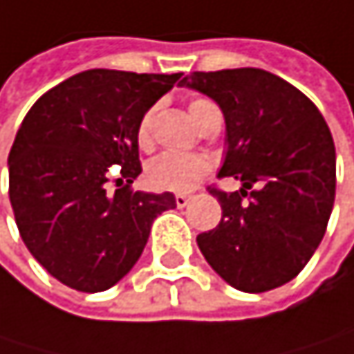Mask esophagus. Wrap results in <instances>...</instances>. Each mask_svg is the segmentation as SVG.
I'll return each instance as SVG.
<instances>
[{
  "label": "esophagus",
  "instance_id": "34e87169",
  "mask_svg": "<svg viewBox=\"0 0 354 354\" xmlns=\"http://www.w3.org/2000/svg\"><path fill=\"white\" fill-rule=\"evenodd\" d=\"M189 201H191V197L189 195H176V205H178V207H187L189 205Z\"/></svg>",
  "mask_w": 354,
  "mask_h": 354
}]
</instances>
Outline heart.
<instances>
[{
    "mask_svg": "<svg viewBox=\"0 0 354 354\" xmlns=\"http://www.w3.org/2000/svg\"><path fill=\"white\" fill-rule=\"evenodd\" d=\"M189 111L201 128L212 117L220 115L218 106L207 98H193L189 104ZM155 115H157V106H151L149 111L142 113L136 125V140H138V147L145 151L153 147ZM209 169H212V163L203 155L161 153L147 165V180L155 191L189 193L205 178Z\"/></svg>",
    "mask_w": 354,
    "mask_h": 354,
    "instance_id": "obj_1",
    "label": "heart"
}]
</instances>
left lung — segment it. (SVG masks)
<instances>
[{"instance_id": "obj_1", "label": "left lung", "mask_w": 354, "mask_h": 354, "mask_svg": "<svg viewBox=\"0 0 354 354\" xmlns=\"http://www.w3.org/2000/svg\"><path fill=\"white\" fill-rule=\"evenodd\" d=\"M183 86L222 109L229 151L218 178L243 183L235 193L207 187L222 218L197 237L201 254L248 294L292 281L319 248L336 197V147L321 111L286 80L252 66L195 71Z\"/></svg>"}]
</instances>
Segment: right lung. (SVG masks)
I'll return each mask as SVG.
<instances>
[{
  "label": "right lung",
  "mask_w": 354,
  "mask_h": 354,
  "mask_svg": "<svg viewBox=\"0 0 354 354\" xmlns=\"http://www.w3.org/2000/svg\"><path fill=\"white\" fill-rule=\"evenodd\" d=\"M183 73L92 68L48 90L12 145L10 203L33 258L71 290L113 288L138 262L171 193L132 189L142 171L136 125ZM119 173L122 189L108 191Z\"/></svg>",
  "instance_id": "add662e5"
}]
</instances>
